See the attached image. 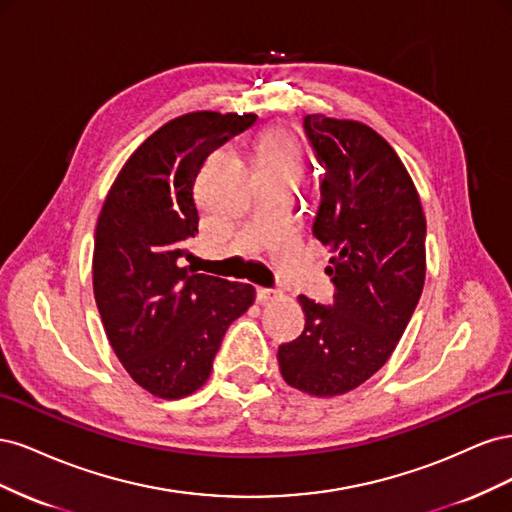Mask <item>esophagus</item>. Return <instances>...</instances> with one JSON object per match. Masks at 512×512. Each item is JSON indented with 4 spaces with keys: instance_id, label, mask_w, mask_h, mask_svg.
I'll list each match as a JSON object with an SVG mask.
<instances>
[{
    "instance_id": "1",
    "label": "esophagus",
    "mask_w": 512,
    "mask_h": 512,
    "mask_svg": "<svg viewBox=\"0 0 512 512\" xmlns=\"http://www.w3.org/2000/svg\"><path fill=\"white\" fill-rule=\"evenodd\" d=\"M277 297V290H273V288H256V299H258V303H267V301H271V299H275Z\"/></svg>"
}]
</instances>
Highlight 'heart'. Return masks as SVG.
Instances as JSON below:
<instances>
[{"mask_svg": "<svg viewBox=\"0 0 512 512\" xmlns=\"http://www.w3.org/2000/svg\"><path fill=\"white\" fill-rule=\"evenodd\" d=\"M258 158L262 166H297L299 151L284 132H267L260 138Z\"/></svg>", "mask_w": 512, "mask_h": 512, "instance_id": "obj_1", "label": "heart"}]
</instances>
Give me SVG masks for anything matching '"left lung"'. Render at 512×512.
<instances>
[{
    "label": "left lung",
    "mask_w": 512,
    "mask_h": 512,
    "mask_svg": "<svg viewBox=\"0 0 512 512\" xmlns=\"http://www.w3.org/2000/svg\"><path fill=\"white\" fill-rule=\"evenodd\" d=\"M324 170L314 237L329 247L333 303L299 297L303 333L282 344L284 380L316 397L344 395L389 361L425 284V213L406 166L365 123L307 115Z\"/></svg>",
    "instance_id": "obj_1"
}]
</instances>
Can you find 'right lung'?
<instances>
[{
    "instance_id": "obj_1",
    "label": "right lung",
    "mask_w": 512,
    "mask_h": 512,
    "mask_svg": "<svg viewBox=\"0 0 512 512\" xmlns=\"http://www.w3.org/2000/svg\"><path fill=\"white\" fill-rule=\"evenodd\" d=\"M256 115L198 111L153 132L123 164L96 226L94 294L108 342L132 380L179 399L203 386L250 284L183 267L198 232L194 181L213 149Z\"/></svg>"
}]
</instances>
